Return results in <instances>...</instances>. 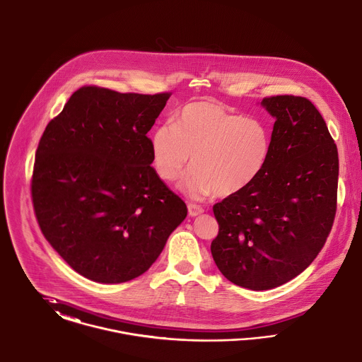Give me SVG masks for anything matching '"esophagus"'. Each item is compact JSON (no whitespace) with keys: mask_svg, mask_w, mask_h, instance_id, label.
<instances>
[{"mask_svg":"<svg viewBox=\"0 0 362 362\" xmlns=\"http://www.w3.org/2000/svg\"><path fill=\"white\" fill-rule=\"evenodd\" d=\"M187 208H189V215H190L192 218L198 216V215H201V214L204 212V209H202L201 206L195 205V204H189V205H187Z\"/></svg>","mask_w":362,"mask_h":362,"instance_id":"esophagus-1","label":"esophagus"}]
</instances>
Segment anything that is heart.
Segmentation results:
<instances>
[{"label": "heart", "mask_w": 362, "mask_h": 362, "mask_svg": "<svg viewBox=\"0 0 362 362\" xmlns=\"http://www.w3.org/2000/svg\"><path fill=\"white\" fill-rule=\"evenodd\" d=\"M151 160L157 175L173 182L189 167L185 192L194 198H226L248 189L266 167L272 151L269 128L256 118L198 100L183 106L175 124L151 134Z\"/></svg>", "instance_id": "b5f03b06"}]
</instances>
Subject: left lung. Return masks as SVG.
Wrapping results in <instances>:
<instances>
[{"mask_svg": "<svg viewBox=\"0 0 362 362\" xmlns=\"http://www.w3.org/2000/svg\"><path fill=\"white\" fill-rule=\"evenodd\" d=\"M274 118L272 151L248 189L214 205L211 244L223 276L252 291L279 286L311 264L336 215L339 157L328 127L302 96L264 98Z\"/></svg>", "mask_w": 362, "mask_h": 362, "instance_id": "1", "label": "left lung"}]
</instances>
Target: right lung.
<instances>
[{"label":"right lung","instance_id":"1","mask_svg":"<svg viewBox=\"0 0 362 362\" xmlns=\"http://www.w3.org/2000/svg\"><path fill=\"white\" fill-rule=\"evenodd\" d=\"M169 96L83 86L40 139L31 177L35 218L52 248L85 279L139 277L187 216L183 199L150 165L146 135Z\"/></svg>","mask_w":362,"mask_h":362}]
</instances>
